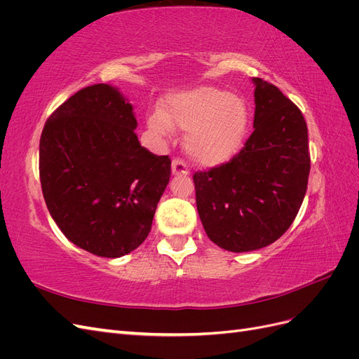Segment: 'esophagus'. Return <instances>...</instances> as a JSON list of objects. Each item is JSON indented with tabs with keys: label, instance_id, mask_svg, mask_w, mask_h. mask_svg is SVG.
I'll return each mask as SVG.
<instances>
[{
	"label": "esophagus",
	"instance_id": "obj_1",
	"mask_svg": "<svg viewBox=\"0 0 359 359\" xmlns=\"http://www.w3.org/2000/svg\"><path fill=\"white\" fill-rule=\"evenodd\" d=\"M172 173L173 175H189V168L182 160L173 158L172 160Z\"/></svg>",
	"mask_w": 359,
	"mask_h": 359
}]
</instances>
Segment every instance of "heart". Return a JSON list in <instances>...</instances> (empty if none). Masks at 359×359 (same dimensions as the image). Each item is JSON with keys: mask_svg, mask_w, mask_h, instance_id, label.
I'll return each mask as SVG.
<instances>
[{"mask_svg": "<svg viewBox=\"0 0 359 359\" xmlns=\"http://www.w3.org/2000/svg\"><path fill=\"white\" fill-rule=\"evenodd\" d=\"M250 111L244 99L214 86H196L166 97L163 111L148 116V127L169 136L173 127L189 130L186 151L205 168L231 161L245 140Z\"/></svg>", "mask_w": 359, "mask_h": 359, "instance_id": "obj_1", "label": "heart"}]
</instances>
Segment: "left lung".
<instances>
[{
  "instance_id": "left-lung-1",
  "label": "left lung",
  "mask_w": 359,
  "mask_h": 359,
  "mask_svg": "<svg viewBox=\"0 0 359 359\" xmlns=\"http://www.w3.org/2000/svg\"><path fill=\"white\" fill-rule=\"evenodd\" d=\"M255 83L253 133L231 161L193 175L210 240L243 253L277 241L295 220L307 191L310 153L301 111L276 85Z\"/></svg>"
}]
</instances>
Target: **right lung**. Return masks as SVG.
<instances>
[{
	"instance_id": "right-lung-1",
	"label": "right lung",
	"mask_w": 359,
	"mask_h": 359,
	"mask_svg": "<svg viewBox=\"0 0 359 359\" xmlns=\"http://www.w3.org/2000/svg\"><path fill=\"white\" fill-rule=\"evenodd\" d=\"M133 106L95 83L43 127L40 182L61 232L86 252L121 257L142 244L170 178V158L140 147Z\"/></svg>"
}]
</instances>
